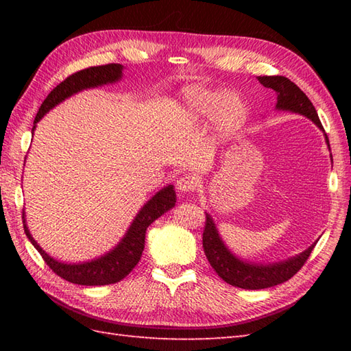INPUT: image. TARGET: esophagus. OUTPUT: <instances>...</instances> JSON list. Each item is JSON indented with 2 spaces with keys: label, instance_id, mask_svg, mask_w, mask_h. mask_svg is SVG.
I'll list each match as a JSON object with an SVG mask.
<instances>
[{
  "label": "esophagus",
  "instance_id": "esophagus-1",
  "mask_svg": "<svg viewBox=\"0 0 351 351\" xmlns=\"http://www.w3.org/2000/svg\"><path fill=\"white\" fill-rule=\"evenodd\" d=\"M176 189H178V193L180 195H189V193L195 191L196 190V181L195 178L190 176V175H184L181 176L180 180L176 181Z\"/></svg>",
  "mask_w": 351,
  "mask_h": 351
}]
</instances>
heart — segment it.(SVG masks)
Wrapping results in <instances>:
<instances>
[{"mask_svg":"<svg viewBox=\"0 0 351 351\" xmlns=\"http://www.w3.org/2000/svg\"><path fill=\"white\" fill-rule=\"evenodd\" d=\"M185 111L195 119L213 117L215 132L226 138L241 130L247 119V110L240 96L223 93L200 86H191L181 95Z\"/></svg>","mask_w":351,"mask_h":351,"instance_id":"heart-1","label":"heart"}]
</instances>
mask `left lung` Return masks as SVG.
I'll use <instances>...</instances> for the list:
<instances>
[{
	"label": "left lung",
	"mask_w": 351,
	"mask_h": 351,
	"mask_svg": "<svg viewBox=\"0 0 351 351\" xmlns=\"http://www.w3.org/2000/svg\"><path fill=\"white\" fill-rule=\"evenodd\" d=\"M258 81L267 88H273L278 96L276 102V110L289 111V113H297L304 117L311 119L319 130L324 132L322 122H319L315 107L312 106L309 98L304 95L293 81H289L285 77H258ZM327 147L330 151L329 138L324 134ZM332 156V155H330ZM204 250L205 255L210 261L214 271L226 283L232 287H238L243 289H264L270 288L279 283L287 282L288 279L300 270L303 264L306 263L312 249L315 244H311L306 250H303L299 255L288 258L285 261L271 264H258L250 263L238 258L235 253L228 249L225 241L221 240L219 229L210 214L206 213V223L204 230Z\"/></svg>",
	"instance_id": "obj_1"
}]
</instances>
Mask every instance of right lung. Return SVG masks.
<instances>
[{"instance_id":"obj_1","label":"right lung","mask_w":351,"mask_h":351,"mask_svg":"<svg viewBox=\"0 0 351 351\" xmlns=\"http://www.w3.org/2000/svg\"><path fill=\"white\" fill-rule=\"evenodd\" d=\"M122 75L123 66L111 63L106 66H95V68L83 69L73 73L69 78H66L63 83L58 84L54 90L47 96V99L42 102V106L39 111H37V116L34 119L33 132L36 130V123L39 122L49 110L58 106V104L63 102L64 99L71 98V96L78 92L87 90V88L114 84L117 81L122 80ZM175 204L176 193L173 185H166V187L161 189L158 193H155V195L141 206V210L137 213L136 217H134L123 238L113 249L95 259L71 264L63 263V261H58L48 255V253L37 244L33 235L29 234V229L25 220V211L22 214V219H24V229L28 240L32 241L36 250L40 253L45 263L49 265L52 271L60 276L64 280L77 283V285L96 287L116 283L126 278V276L132 271V268L138 264L141 253H143L145 249L146 229L152 221L161 217L164 213L171 210Z\"/></svg>"}]
</instances>
